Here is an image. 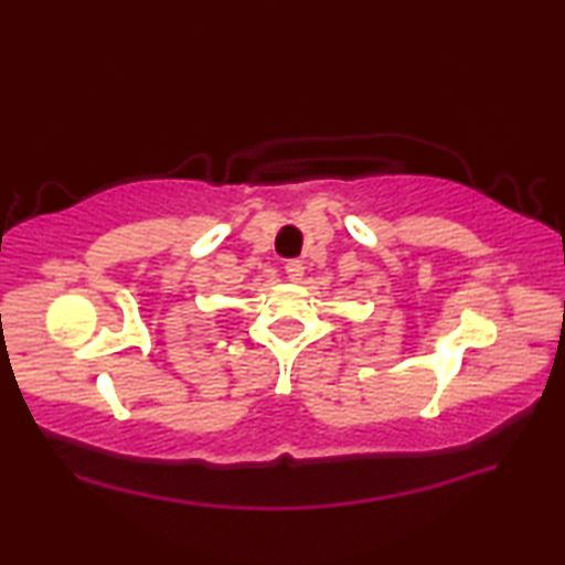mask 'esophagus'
Wrapping results in <instances>:
<instances>
[{
  "label": "esophagus",
  "instance_id": "obj_1",
  "mask_svg": "<svg viewBox=\"0 0 565 565\" xmlns=\"http://www.w3.org/2000/svg\"><path fill=\"white\" fill-rule=\"evenodd\" d=\"M285 275H288V280H290V282H298L300 277H303V262L290 259L288 265H285Z\"/></svg>",
  "mask_w": 565,
  "mask_h": 565
}]
</instances>
